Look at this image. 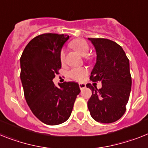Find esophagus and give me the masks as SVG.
<instances>
[{"instance_id":"1","label":"esophagus","mask_w":148,"mask_h":148,"mask_svg":"<svg viewBox=\"0 0 148 148\" xmlns=\"http://www.w3.org/2000/svg\"><path fill=\"white\" fill-rule=\"evenodd\" d=\"M79 86H80V89L82 90V89H84L86 88V84H79Z\"/></svg>"}]
</instances>
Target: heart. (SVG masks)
Instances as JSON below:
<instances>
[{"label": "heart", "mask_w": 148, "mask_h": 148, "mask_svg": "<svg viewBox=\"0 0 148 148\" xmlns=\"http://www.w3.org/2000/svg\"><path fill=\"white\" fill-rule=\"evenodd\" d=\"M69 46L72 49L77 51L82 56H86L89 51V44L85 40L82 38H76V39L72 40L69 43ZM65 56H66L65 50L62 49L60 51V54H59V58L62 63H64L65 62ZM86 59H89V58L87 57ZM87 74L88 71L85 68H71L68 71V76L71 79L80 82L84 80Z\"/></svg>", "instance_id": "b5f03b06"}]
</instances>
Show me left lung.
Instances as JSON below:
<instances>
[{
    "label": "left lung",
    "instance_id": "left-lung-1",
    "mask_svg": "<svg viewBox=\"0 0 148 148\" xmlns=\"http://www.w3.org/2000/svg\"><path fill=\"white\" fill-rule=\"evenodd\" d=\"M96 50V63L89 77L92 82H101L98 89L91 84L92 90L87 102L89 112L95 121L110 123L118 120L126 112L132 77L130 61L123 48L116 42L105 38H89Z\"/></svg>",
    "mask_w": 148,
    "mask_h": 148
}]
</instances>
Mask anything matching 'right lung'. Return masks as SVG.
<instances>
[{
    "instance_id": "1",
    "label": "right lung",
    "mask_w": 148,
    "mask_h": 148,
    "mask_svg": "<svg viewBox=\"0 0 148 148\" xmlns=\"http://www.w3.org/2000/svg\"><path fill=\"white\" fill-rule=\"evenodd\" d=\"M67 34L46 33L28 43L20 58V78L26 102L34 116L43 123L55 126L71 116L77 95L80 92L74 82L56 86L53 82L62 68L59 54Z\"/></svg>"
}]
</instances>
